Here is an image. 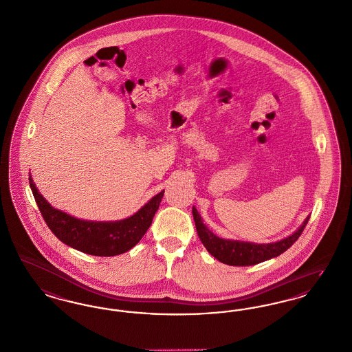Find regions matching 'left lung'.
I'll return each instance as SVG.
<instances>
[{
    "instance_id": "left-lung-1",
    "label": "left lung",
    "mask_w": 352,
    "mask_h": 352,
    "mask_svg": "<svg viewBox=\"0 0 352 352\" xmlns=\"http://www.w3.org/2000/svg\"><path fill=\"white\" fill-rule=\"evenodd\" d=\"M193 219L196 223V229L199 234V241L205 248L214 256L215 259L219 260L223 264L228 265H255L261 261L272 259L283 252H285L302 234L305 229L306 223L309 221V217L304 221V223L296 230L292 235L274 243H252V242H242V241H231V239H223L214 235L210 230L208 229L202 218L199 214L197 209L193 206L192 209Z\"/></svg>"
}]
</instances>
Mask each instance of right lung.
I'll use <instances>...</instances> for the list:
<instances>
[{"label":"right lung","instance_id":"obj_1","mask_svg":"<svg viewBox=\"0 0 352 352\" xmlns=\"http://www.w3.org/2000/svg\"><path fill=\"white\" fill-rule=\"evenodd\" d=\"M42 217L55 236L75 250L94 256H116L131 250L151 226L164 190L153 196L135 214L114 222L84 221L52 208L29 176Z\"/></svg>","mask_w":352,"mask_h":352}]
</instances>
